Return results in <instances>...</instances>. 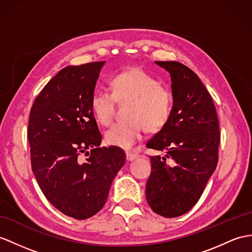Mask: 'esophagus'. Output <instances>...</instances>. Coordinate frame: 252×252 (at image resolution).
I'll return each mask as SVG.
<instances>
[{"label":"esophagus","mask_w":252,"mask_h":252,"mask_svg":"<svg viewBox=\"0 0 252 252\" xmlns=\"http://www.w3.org/2000/svg\"><path fill=\"white\" fill-rule=\"evenodd\" d=\"M137 158H139V155L133 154V153H130V152H127V153H126V159H127L128 161L136 160Z\"/></svg>","instance_id":"esophagus-1"}]
</instances>
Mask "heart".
<instances>
[{
	"instance_id": "obj_1",
	"label": "heart",
	"mask_w": 252,
	"mask_h": 252,
	"mask_svg": "<svg viewBox=\"0 0 252 252\" xmlns=\"http://www.w3.org/2000/svg\"><path fill=\"white\" fill-rule=\"evenodd\" d=\"M110 93L95 91L91 97V110L99 124L107 126L112 121L115 101L128 100V120L115 123L105 133L106 142L121 149L130 147L147 131H157L167 124L172 110L170 92L142 69L123 71L111 80Z\"/></svg>"
}]
</instances>
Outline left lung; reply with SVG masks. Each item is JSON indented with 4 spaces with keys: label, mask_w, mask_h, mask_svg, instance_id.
Returning <instances> with one entry per match:
<instances>
[{
    "label": "left lung",
    "mask_w": 252,
    "mask_h": 252,
    "mask_svg": "<svg viewBox=\"0 0 252 252\" xmlns=\"http://www.w3.org/2000/svg\"><path fill=\"white\" fill-rule=\"evenodd\" d=\"M170 73L173 106L170 118L147 149L152 156L146 200L156 214L179 217L199 201L218 162L219 122L212 96L199 77L175 61H156Z\"/></svg>",
    "instance_id": "8db88e82"
}]
</instances>
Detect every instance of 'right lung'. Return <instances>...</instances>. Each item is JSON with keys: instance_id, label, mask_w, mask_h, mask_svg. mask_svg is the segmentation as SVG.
Segmentation results:
<instances>
[{"instance_id": "obj_1", "label": "right lung", "mask_w": 252, "mask_h": 252, "mask_svg": "<svg viewBox=\"0 0 252 252\" xmlns=\"http://www.w3.org/2000/svg\"><path fill=\"white\" fill-rule=\"evenodd\" d=\"M105 63L61 69L36 97L30 113L28 139L36 181L55 208L78 220L101 210L126 161L120 147H99L102 137L91 110ZM82 154L88 156L85 161Z\"/></svg>"}]
</instances>
